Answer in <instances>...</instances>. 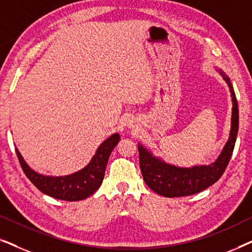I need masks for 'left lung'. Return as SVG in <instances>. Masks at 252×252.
Returning <instances> with one entry per match:
<instances>
[{"label":"left lung","mask_w":252,"mask_h":252,"mask_svg":"<svg viewBox=\"0 0 252 252\" xmlns=\"http://www.w3.org/2000/svg\"><path fill=\"white\" fill-rule=\"evenodd\" d=\"M216 71H218L227 82L232 96L233 106L228 140L213 163L194 165L191 167H180L166 163L160 157L154 156L153 153L141 143L137 144L143 180L148 187L158 195L164 197H180L197 194L218 181L229 163L239 132V106L230 79L220 68L216 67Z\"/></svg>","instance_id":"1"}]
</instances>
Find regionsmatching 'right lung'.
Segmentation results:
<instances>
[{"mask_svg": "<svg viewBox=\"0 0 252 252\" xmlns=\"http://www.w3.org/2000/svg\"><path fill=\"white\" fill-rule=\"evenodd\" d=\"M119 141V134L113 133L99 144L91 161L84 168L72 174L61 175V177L44 175L34 171L26 163L17 148L16 154L24 173L40 191L50 197L74 202L89 197L101 187L110 154Z\"/></svg>", "mask_w": 252, "mask_h": 252, "instance_id": "add662e5", "label": "right lung"}]
</instances>
